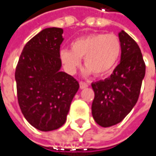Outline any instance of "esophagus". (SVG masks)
Masks as SVG:
<instances>
[{"mask_svg":"<svg viewBox=\"0 0 156 156\" xmlns=\"http://www.w3.org/2000/svg\"><path fill=\"white\" fill-rule=\"evenodd\" d=\"M80 89H85L89 86V83L87 82H84V81H80Z\"/></svg>","mask_w":156,"mask_h":156,"instance_id":"esophagus-1","label":"esophagus"}]
</instances>
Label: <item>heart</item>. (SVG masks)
Instances as JSON below:
<instances>
[{"mask_svg": "<svg viewBox=\"0 0 156 156\" xmlns=\"http://www.w3.org/2000/svg\"><path fill=\"white\" fill-rule=\"evenodd\" d=\"M122 53V42L114 34L96 33L74 40L71 49H62L60 59L64 70L75 74L84 59L86 74L103 76L115 66Z\"/></svg>", "mask_w": 156, "mask_h": 156, "instance_id": "heart-1", "label": "heart"}]
</instances>
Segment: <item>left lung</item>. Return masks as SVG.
<instances>
[{"label":"left lung","instance_id":"8db88e82","mask_svg":"<svg viewBox=\"0 0 156 156\" xmlns=\"http://www.w3.org/2000/svg\"><path fill=\"white\" fill-rule=\"evenodd\" d=\"M122 42L121 62L105 80L92 83L94 98L92 114L103 127H109L122 122L137 102L145 62L136 41L124 31L119 34Z\"/></svg>","mask_w":156,"mask_h":156}]
</instances>
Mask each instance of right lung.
I'll use <instances>...</instances> for the list:
<instances>
[{
	"label": "right lung",
	"instance_id": "right-lung-1",
	"mask_svg": "<svg viewBox=\"0 0 156 156\" xmlns=\"http://www.w3.org/2000/svg\"><path fill=\"white\" fill-rule=\"evenodd\" d=\"M62 29L47 28L25 45L16 64L17 101L25 119L40 131L60 128L80 88L76 79L62 72L60 47Z\"/></svg>",
	"mask_w": 156,
	"mask_h": 156
}]
</instances>
